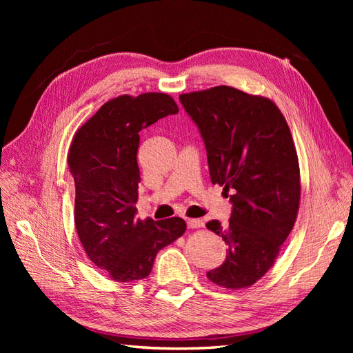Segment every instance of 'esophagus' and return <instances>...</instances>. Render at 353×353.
Here are the masks:
<instances>
[{
	"label": "esophagus",
	"mask_w": 353,
	"mask_h": 353,
	"mask_svg": "<svg viewBox=\"0 0 353 353\" xmlns=\"http://www.w3.org/2000/svg\"><path fill=\"white\" fill-rule=\"evenodd\" d=\"M187 225H188V228H201L203 225H205V222H203L201 219H187Z\"/></svg>",
	"instance_id": "obj_1"
}]
</instances>
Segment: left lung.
I'll list each match as a JSON object with an SVG mask.
<instances>
[{
    "label": "left lung",
    "mask_w": 353,
    "mask_h": 353,
    "mask_svg": "<svg viewBox=\"0 0 353 353\" xmlns=\"http://www.w3.org/2000/svg\"><path fill=\"white\" fill-rule=\"evenodd\" d=\"M179 101L205 143L212 184L231 193L228 225H206L228 245L227 258L206 275L223 288L249 287L274 265L297 216L301 174L290 130L271 100L225 85Z\"/></svg>",
    "instance_id": "1"
}]
</instances>
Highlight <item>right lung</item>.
I'll use <instances>...</instances> for the list:
<instances>
[{"label":"right lung","instance_id":"add662e5","mask_svg":"<svg viewBox=\"0 0 353 353\" xmlns=\"http://www.w3.org/2000/svg\"><path fill=\"white\" fill-rule=\"evenodd\" d=\"M178 105L168 94L121 95L82 125L69 150L74 179V225L91 262L112 280L131 283L152 272L160 249L185 231V221L135 219L140 131Z\"/></svg>","mask_w":353,"mask_h":353}]
</instances>
